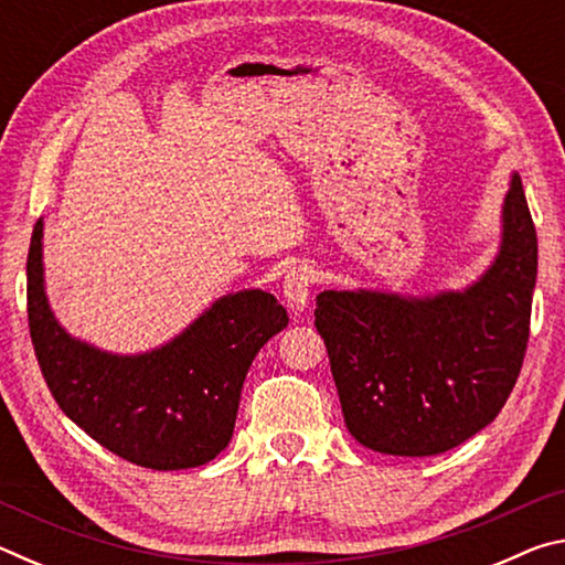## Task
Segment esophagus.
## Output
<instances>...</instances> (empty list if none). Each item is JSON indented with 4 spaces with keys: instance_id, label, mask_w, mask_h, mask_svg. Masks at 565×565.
Wrapping results in <instances>:
<instances>
[{
    "instance_id": "esophagus-1",
    "label": "esophagus",
    "mask_w": 565,
    "mask_h": 565,
    "mask_svg": "<svg viewBox=\"0 0 565 565\" xmlns=\"http://www.w3.org/2000/svg\"><path fill=\"white\" fill-rule=\"evenodd\" d=\"M313 286V274L306 266H294L289 274L284 276V296L294 311H301L309 303Z\"/></svg>"
}]
</instances>
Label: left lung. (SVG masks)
I'll list each match as a JSON object with an SVG mask.
<instances>
[{
    "mask_svg": "<svg viewBox=\"0 0 565 565\" xmlns=\"http://www.w3.org/2000/svg\"><path fill=\"white\" fill-rule=\"evenodd\" d=\"M535 274L539 238L513 174L501 252L473 286L426 299L319 294L317 331L349 434L379 454L436 456L489 426L521 374Z\"/></svg>",
    "mask_w": 565,
    "mask_h": 565,
    "instance_id": "8db88e82",
    "label": "left lung"
}]
</instances>
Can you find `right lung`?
I'll use <instances>...</instances> for the list:
<instances>
[{
  "label": "right lung",
  "mask_w": 565,
  "mask_h": 565,
  "mask_svg": "<svg viewBox=\"0 0 565 565\" xmlns=\"http://www.w3.org/2000/svg\"><path fill=\"white\" fill-rule=\"evenodd\" d=\"M26 313L42 376L60 408L129 463L179 471L232 441L246 371L289 317L271 294L222 296L167 347L119 356L72 339L46 303L42 218L26 256Z\"/></svg>",
  "instance_id": "1"
}]
</instances>
